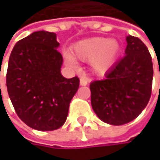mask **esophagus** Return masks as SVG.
<instances>
[{"label": "esophagus", "mask_w": 160, "mask_h": 160, "mask_svg": "<svg viewBox=\"0 0 160 160\" xmlns=\"http://www.w3.org/2000/svg\"><path fill=\"white\" fill-rule=\"evenodd\" d=\"M88 81H89V80L86 77L83 76V77H81L80 79V84L81 86H86L88 84Z\"/></svg>", "instance_id": "34e87169"}]
</instances>
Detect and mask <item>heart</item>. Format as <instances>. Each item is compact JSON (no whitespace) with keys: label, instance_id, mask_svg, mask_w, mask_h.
I'll list each match as a JSON object with an SVG mask.
<instances>
[{"label":"heart","instance_id":"heart-1","mask_svg":"<svg viewBox=\"0 0 160 160\" xmlns=\"http://www.w3.org/2000/svg\"><path fill=\"white\" fill-rule=\"evenodd\" d=\"M121 46L117 40L105 37H95L82 40L71 47L72 57L81 61H90L92 68L96 73L107 72L117 61ZM68 59L72 62L68 55Z\"/></svg>","mask_w":160,"mask_h":160}]
</instances>
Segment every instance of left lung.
I'll use <instances>...</instances> for the list:
<instances>
[{"label": "left lung", "mask_w": 160, "mask_h": 160, "mask_svg": "<svg viewBox=\"0 0 160 160\" xmlns=\"http://www.w3.org/2000/svg\"><path fill=\"white\" fill-rule=\"evenodd\" d=\"M125 56L106 73L105 79L90 84L93 111L104 122L123 125L136 118L151 96L152 57L144 42L127 36Z\"/></svg>", "instance_id": "8db88e82"}]
</instances>
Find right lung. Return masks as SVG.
<instances>
[{"mask_svg":"<svg viewBox=\"0 0 160 160\" xmlns=\"http://www.w3.org/2000/svg\"><path fill=\"white\" fill-rule=\"evenodd\" d=\"M58 46L55 33L36 31L17 42L9 58V97L19 118L38 131L63 126L80 85L78 77L62 76Z\"/></svg>","mask_w":160,"mask_h":160,"instance_id":"right-lung-1","label":"right lung"}]
</instances>
